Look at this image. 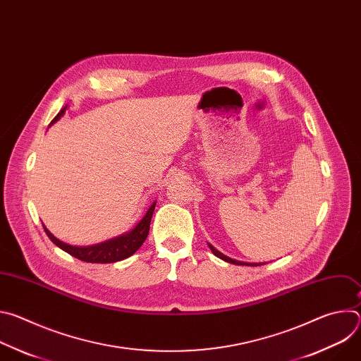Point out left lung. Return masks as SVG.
Segmentation results:
<instances>
[{"label":"left lung","mask_w":361,"mask_h":361,"mask_svg":"<svg viewBox=\"0 0 361 361\" xmlns=\"http://www.w3.org/2000/svg\"><path fill=\"white\" fill-rule=\"evenodd\" d=\"M210 245V248H212V251H213V254L214 255H217L219 259H221V260H224V262H227V263H231V264H235V266H262L260 263L257 264V263H252V264H250V263H243V262H237V260H233V259H230V257H227V255H224L223 252H220L219 250H216L212 244H209Z\"/></svg>","instance_id":"8db88e82"}]
</instances>
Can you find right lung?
Segmentation results:
<instances>
[{"mask_svg":"<svg viewBox=\"0 0 361 361\" xmlns=\"http://www.w3.org/2000/svg\"><path fill=\"white\" fill-rule=\"evenodd\" d=\"M66 109H63L53 120V123H56L63 114H64ZM51 123V124H53ZM154 209H156V202H154L151 207L148 209V212L145 213V216L142 217V220L127 234H123L117 238L104 241L101 244H95V245H90V247H75V245H70L66 244L63 241H60L59 238H56L53 234H51L45 227V233L49 237V240L53 241L56 245H59L61 250H64L66 252L71 254L75 259L81 260V262H87V263H116V262H121L127 257L133 255L145 241L148 231H149V223H151V217L154 213Z\"/></svg>","mask_w":361,"mask_h":361,"instance_id":"1","label":"right lung"}]
</instances>
